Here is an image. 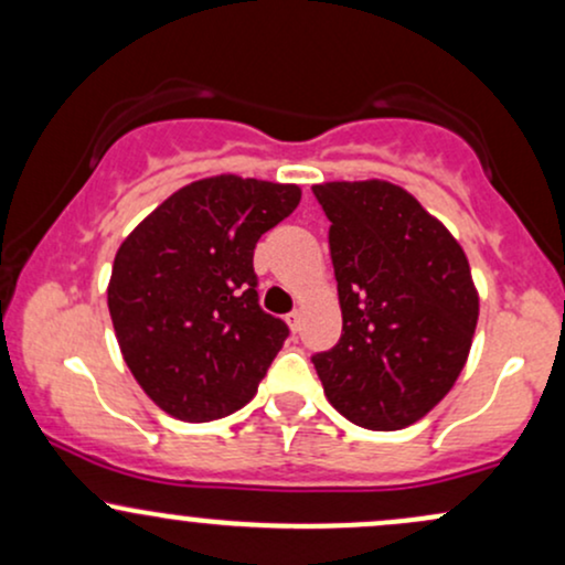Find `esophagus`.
<instances>
[{
  "mask_svg": "<svg viewBox=\"0 0 565 565\" xmlns=\"http://www.w3.org/2000/svg\"><path fill=\"white\" fill-rule=\"evenodd\" d=\"M287 323L291 332H300V310H291V313L287 316Z\"/></svg>",
  "mask_w": 565,
  "mask_h": 565,
  "instance_id": "1",
  "label": "esophagus"
}]
</instances>
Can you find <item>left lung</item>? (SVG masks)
<instances>
[{
    "instance_id": "left-lung-1",
    "label": "left lung",
    "mask_w": 565,
    "mask_h": 565,
    "mask_svg": "<svg viewBox=\"0 0 565 565\" xmlns=\"http://www.w3.org/2000/svg\"><path fill=\"white\" fill-rule=\"evenodd\" d=\"M329 217L342 337L313 366L332 404L369 430H401L451 391L468 361L478 291L457 238L387 180L313 185Z\"/></svg>"
}]
</instances>
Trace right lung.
<instances>
[{
  "mask_svg": "<svg viewBox=\"0 0 565 565\" xmlns=\"http://www.w3.org/2000/svg\"><path fill=\"white\" fill-rule=\"evenodd\" d=\"M300 185L217 174L161 201L114 257L108 310L129 372L185 423L249 404L287 340L257 305L252 257L300 204Z\"/></svg>",
  "mask_w": 565,
  "mask_h": 565,
  "instance_id": "1",
  "label": "right lung"
}]
</instances>
